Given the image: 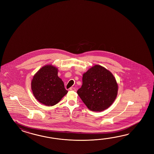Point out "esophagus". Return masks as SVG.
<instances>
[{"label":"esophagus","mask_w":154,"mask_h":154,"mask_svg":"<svg viewBox=\"0 0 154 154\" xmlns=\"http://www.w3.org/2000/svg\"><path fill=\"white\" fill-rule=\"evenodd\" d=\"M69 90H71V91H75L76 90V88H74V87H71L70 88H69Z\"/></svg>","instance_id":"obj_1"}]
</instances>
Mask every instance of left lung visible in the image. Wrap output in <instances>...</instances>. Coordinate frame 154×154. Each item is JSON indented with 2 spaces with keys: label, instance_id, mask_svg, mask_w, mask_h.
<instances>
[{
  "label": "left lung",
  "instance_id": "8db88e82",
  "mask_svg": "<svg viewBox=\"0 0 154 154\" xmlns=\"http://www.w3.org/2000/svg\"><path fill=\"white\" fill-rule=\"evenodd\" d=\"M118 84L107 69L96 65L83 74L82 85L77 93L91 111L101 112L108 108L117 96Z\"/></svg>",
  "mask_w": 154,
  "mask_h": 154
}]
</instances>
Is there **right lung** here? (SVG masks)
Returning a JSON list of instances; mask_svg holds the SVG:
<instances>
[{"label":"right lung","mask_w":154,"mask_h":154,"mask_svg":"<svg viewBox=\"0 0 154 154\" xmlns=\"http://www.w3.org/2000/svg\"><path fill=\"white\" fill-rule=\"evenodd\" d=\"M31 89L37 100L47 106L58 103L68 92L58 76V69L51 65L43 66L35 74Z\"/></svg>","instance_id":"obj_1"}]
</instances>
